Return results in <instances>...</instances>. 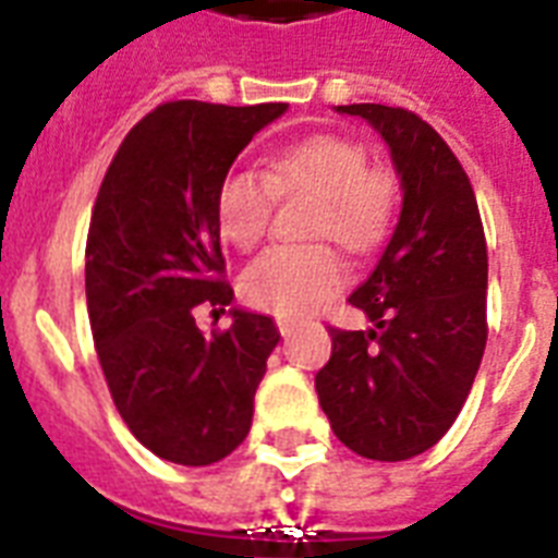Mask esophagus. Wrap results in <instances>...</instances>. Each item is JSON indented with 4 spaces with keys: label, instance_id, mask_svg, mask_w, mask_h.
I'll return each mask as SVG.
<instances>
[{
    "label": "esophagus",
    "instance_id": "esophagus-1",
    "mask_svg": "<svg viewBox=\"0 0 558 558\" xmlns=\"http://www.w3.org/2000/svg\"><path fill=\"white\" fill-rule=\"evenodd\" d=\"M275 327L280 330V336H289V332H292V318H287V315H278V318H275Z\"/></svg>",
    "mask_w": 558,
    "mask_h": 558
}]
</instances>
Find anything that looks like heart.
<instances>
[{
	"mask_svg": "<svg viewBox=\"0 0 558 558\" xmlns=\"http://www.w3.org/2000/svg\"><path fill=\"white\" fill-rule=\"evenodd\" d=\"M313 193L310 236H330L365 254L388 234L397 187L388 170L367 165L365 147L348 135L315 133L269 153L260 177L231 170L214 196L219 236L236 252H252L269 231L275 196ZM348 269L330 245H278L257 257L240 280L245 304L275 315H304L344 283Z\"/></svg>",
	"mask_w": 558,
	"mask_h": 558,
	"instance_id": "obj_1",
	"label": "heart"
}]
</instances>
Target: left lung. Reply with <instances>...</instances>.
<instances>
[{
  "mask_svg": "<svg viewBox=\"0 0 558 558\" xmlns=\"http://www.w3.org/2000/svg\"><path fill=\"white\" fill-rule=\"evenodd\" d=\"M385 138L402 182L399 222L350 295L373 330L330 327L315 390L332 432L371 460L423 454L466 402L486 348V236L475 191L440 133L402 107L350 104Z\"/></svg>",
  "mask_w": 558,
  "mask_h": 558,
  "instance_id": "1",
  "label": "left lung"
}]
</instances>
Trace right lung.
Wrapping results in <instances>:
<instances>
[{
	"instance_id": "1",
	"label": "right lung",
	"mask_w": 558,
	"mask_h": 558,
	"mask_svg": "<svg viewBox=\"0 0 558 558\" xmlns=\"http://www.w3.org/2000/svg\"><path fill=\"white\" fill-rule=\"evenodd\" d=\"M287 104L168 100L126 133L100 182L86 236V306L98 362L135 440L182 466H208L245 440L266 359L269 315L231 310L210 336L193 310L226 313L214 217L217 185Z\"/></svg>"
}]
</instances>
